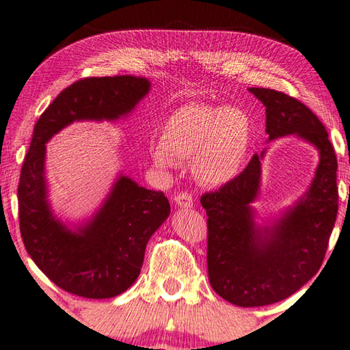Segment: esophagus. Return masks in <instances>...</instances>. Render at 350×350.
<instances>
[{
  "instance_id": "obj_1",
  "label": "esophagus",
  "mask_w": 350,
  "mask_h": 350,
  "mask_svg": "<svg viewBox=\"0 0 350 350\" xmlns=\"http://www.w3.org/2000/svg\"><path fill=\"white\" fill-rule=\"evenodd\" d=\"M174 202H176V205L180 208H191L193 206V197L188 193H179L174 197Z\"/></svg>"
}]
</instances>
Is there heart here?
<instances>
[{
  "instance_id": "heart-1",
  "label": "heart",
  "mask_w": 350,
  "mask_h": 350,
  "mask_svg": "<svg viewBox=\"0 0 350 350\" xmlns=\"http://www.w3.org/2000/svg\"><path fill=\"white\" fill-rule=\"evenodd\" d=\"M250 137L251 120L243 110L191 104L167 119L151 159L159 168H171L174 161H193L197 179L219 187L239 174Z\"/></svg>"
}]
</instances>
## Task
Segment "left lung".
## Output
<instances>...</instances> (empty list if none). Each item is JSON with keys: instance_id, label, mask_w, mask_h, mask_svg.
<instances>
[{"instance_id": "1", "label": "left lung", "mask_w": 350, "mask_h": 350, "mask_svg": "<svg viewBox=\"0 0 350 350\" xmlns=\"http://www.w3.org/2000/svg\"><path fill=\"white\" fill-rule=\"evenodd\" d=\"M266 107L269 141L295 135L319 150L309 189L269 226L254 221L263 154L217 191L200 197L208 215V277L213 289L236 306H266L306 284L325 260L338 213L336 156L320 119L295 98L271 88H250Z\"/></svg>"}]
</instances>
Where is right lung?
I'll return each instance as SVG.
<instances>
[{
    "instance_id": "add662e5",
    "label": "right lung",
    "mask_w": 350,
    "mask_h": 350,
    "mask_svg": "<svg viewBox=\"0 0 350 350\" xmlns=\"http://www.w3.org/2000/svg\"><path fill=\"white\" fill-rule=\"evenodd\" d=\"M150 90V81L124 75L85 78L62 90L33 129L18 185V214L25 250L61 289L85 298L122 294L141 274L150 237L170 215L162 191L120 174L93 217L70 230L53 215L44 176L46 144L75 120L126 116Z\"/></svg>"
}]
</instances>
